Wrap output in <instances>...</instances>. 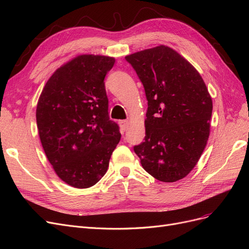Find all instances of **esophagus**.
Segmentation results:
<instances>
[{"label":"esophagus","instance_id":"34e87169","mask_svg":"<svg viewBox=\"0 0 249 249\" xmlns=\"http://www.w3.org/2000/svg\"><path fill=\"white\" fill-rule=\"evenodd\" d=\"M119 125L124 131H125L127 129V126H129V122H127V120H120Z\"/></svg>","mask_w":249,"mask_h":249}]
</instances>
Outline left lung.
Segmentation results:
<instances>
[{
	"instance_id": "8db88e82",
	"label": "left lung",
	"mask_w": 249,
	"mask_h": 249,
	"mask_svg": "<svg viewBox=\"0 0 249 249\" xmlns=\"http://www.w3.org/2000/svg\"><path fill=\"white\" fill-rule=\"evenodd\" d=\"M147 99L145 138L134 146L142 167L173 183L188 176L207 145L213 103L199 72L167 46L125 57Z\"/></svg>"
}]
</instances>
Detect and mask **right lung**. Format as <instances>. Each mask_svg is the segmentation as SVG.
<instances>
[{
  "label": "right lung",
  "instance_id": "obj_1",
  "mask_svg": "<svg viewBox=\"0 0 249 249\" xmlns=\"http://www.w3.org/2000/svg\"><path fill=\"white\" fill-rule=\"evenodd\" d=\"M115 59L79 55L52 74L36 108L39 138L49 162L64 183L92 187L105 176L122 137L109 119L105 77Z\"/></svg>",
  "mask_w": 249,
  "mask_h": 249
}]
</instances>
